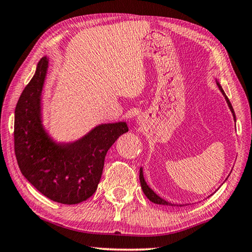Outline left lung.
I'll return each mask as SVG.
<instances>
[{
  "label": "left lung",
  "instance_id": "left-lung-1",
  "mask_svg": "<svg viewBox=\"0 0 252 252\" xmlns=\"http://www.w3.org/2000/svg\"><path fill=\"white\" fill-rule=\"evenodd\" d=\"M218 87H219V89L221 90V92L223 93V95L225 96L224 92H223V90H222V88L220 87L219 83H218ZM225 100H227L228 104H229V108L231 109L232 113H233V117H234V119H236V116H234V112H233V109H232V105H231V103H230V101H229V99H228L227 96H225ZM140 182H141V188H142L144 194L147 195V198H148L149 200H150V201H152L153 203H157V204H164V206H172V203H170V202H168V201H165V200H163L162 198L158 197V195H157L155 192H153V191L150 189V188L148 187L146 181H144L143 173H142V169H140ZM180 207H181V206H180Z\"/></svg>",
  "mask_w": 252,
  "mask_h": 252
}]
</instances>
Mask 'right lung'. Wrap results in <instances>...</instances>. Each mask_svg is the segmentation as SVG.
<instances>
[{"instance_id": "add662e5", "label": "right lung", "mask_w": 252, "mask_h": 252, "mask_svg": "<svg viewBox=\"0 0 252 252\" xmlns=\"http://www.w3.org/2000/svg\"><path fill=\"white\" fill-rule=\"evenodd\" d=\"M46 69L48 60L43 58L16 103L15 157L21 172L42 194L59 203L76 204L95 192L106 152L129 129L126 122L102 125L74 143L52 141L40 118Z\"/></svg>"}]
</instances>
